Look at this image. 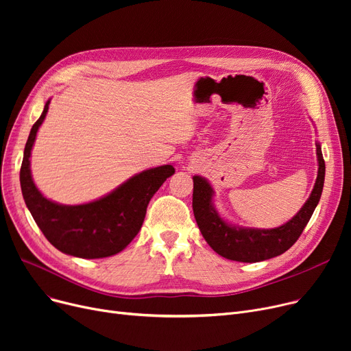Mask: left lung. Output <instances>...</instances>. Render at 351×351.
Wrapping results in <instances>:
<instances>
[{"label": "left lung", "mask_w": 351, "mask_h": 351, "mask_svg": "<svg viewBox=\"0 0 351 351\" xmlns=\"http://www.w3.org/2000/svg\"><path fill=\"white\" fill-rule=\"evenodd\" d=\"M316 146L319 171L310 197L296 216L291 217L287 223L274 229L239 228L228 223L220 217L213 206L215 192L210 183L205 178L197 175L193 176V213L199 230L208 245L217 254L229 261L256 263L279 256L296 243L315 212L323 192L326 165L320 143H316Z\"/></svg>", "instance_id": "obj_1"}]
</instances>
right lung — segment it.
<instances>
[{"instance_id": "right-lung-1", "label": "right lung", "mask_w": 351, "mask_h": 351, "mask_svg": "<svg viewBox=\"0 0 351 351\" xmlns=\"http://www.w3.org/2000/svg\"><path fill=\"white\" fill-rule=\"evenodd\" d=\"M47 101L40 119L28 136L20 171L25 205L48 242L65 254L101 259L123 250L142 228L149 200L175 173L172 165L143 171L128 179L106 196L84 205H60L47 199L31 176L29 156L38 128L48 112Z\"/></svg>"}]
</instances>
